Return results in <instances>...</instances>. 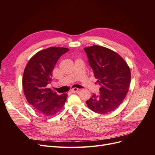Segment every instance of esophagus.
I'll return each instance as SVG.
<instances>
[{
	"instance_id": "1",
	"label": "esophagus",
	"mask_w": 155,
	"mask_h": 155,
	"mask_svg": "<svg viewBox=\"0 0 155 155\" xmlns=\"http://www.w3.org/2000/svg\"><path fill=\"white\" fill-rule=\"evenodd\" d=\"M79 91V89L78 88H72L71 91H70V92H72V93H75V92H78Z\"/></svg>"
}]
</instances>
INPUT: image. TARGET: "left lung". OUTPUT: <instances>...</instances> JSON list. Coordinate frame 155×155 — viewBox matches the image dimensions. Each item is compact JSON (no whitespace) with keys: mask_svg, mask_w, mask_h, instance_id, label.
I'll list each match as a JSON object with an SVG mask.
<instances>
[{"mask_svg":"<svg viewBox=\"0 0 155 155\" xmlns=\"http://www.w3.org/2000/svg\"><path fill=\"white\" fill-rule=\"evenodd\" d=\"M97 82L101 85L98 95L87 101L92 111L106 114L118 108L127 94L130 70L127 63L114 51L94 45L84 48Z\"/></svg>","mask_w":155,"mask_h":155,"instance_id":"1","label":"left lung"}]
</instances>
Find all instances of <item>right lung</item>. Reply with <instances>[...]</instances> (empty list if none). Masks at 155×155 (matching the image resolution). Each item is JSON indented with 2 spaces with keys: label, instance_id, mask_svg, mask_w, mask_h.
Instances as JSON below:
<instances>
[{
  "label": "right lung",
  "instance_id": "add662e5",
  "mask_svg": "<svg viewBox=\"0 0 155 155\" xmlns=\"http://www.w3.org/2000/svg\"><path fill=\"white\" fill-rule=\"evenodd\" d=\"M69 50L67 48L50 47L40 50L27 63L22 78V87L29 104L45 116L56 114L64 106L67 94L58 95L47 88L52 71L59 58Z\"/></svg>",
  "mask_w": 155,
  "mask_h": 155
}]
</instances>
